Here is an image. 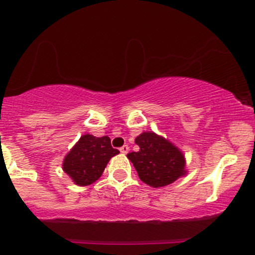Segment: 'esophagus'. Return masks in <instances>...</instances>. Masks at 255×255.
<instances>
[{
    "instance_id": "1",
    "label": "esophagus",
    "mask_w": 255,
    "mask_h": 255,
    "mask_svg": "<svg viewBox=\"0 0 255 255\" xmlns=\"http://www.w3.org/2000/svg\"><path fill=\"white\" fill-rule=\"evenodd\" d=\"M120 151L122 152V154H127V152L129 151V146H128V145H123L122 148H120Z\"/></svg>"
}]
</instances>
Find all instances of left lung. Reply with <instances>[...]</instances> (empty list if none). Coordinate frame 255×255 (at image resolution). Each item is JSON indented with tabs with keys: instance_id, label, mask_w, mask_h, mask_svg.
<instances>
[{
	"instance_id": "left-lung-1",
	"label": "left lung",
	"mask_w": 255,
	"mask_h": 255,
	"mask_svg": "<svg viewBox=\"0 0 255 255\" xmlns=\"http://www.w3.org/2000/svg\"><path fill=\"white\" fill-rule=\"evenodd\" d=\"M139 151L127 154L144 183L157 188L173 183L186 173L184 156L178 149L162 136L144 132L135 138Z\"/></svg>"
}]
</instances>
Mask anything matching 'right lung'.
Wrapping results in <instances>:
<instances>
[{"mask_svg":"<svg viewBox=\"0 0 255 255\" xmlns=\"http://www.w3.org/2000/svg\"><path fill=\"white\" fill-rule=\"evenodd\" d=\"M117 154L120 151L112 148L107 135L84 134L64 157L63 171L78 186H89L100 178L107 162Z\"/></svg>","mask_w":255,"mask_h":255,"instance_id":"obj_1","label":"right lung"}]
</instances>
